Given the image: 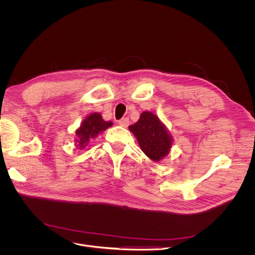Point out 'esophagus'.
<instances>
[{
    "mask_svg": "<svg viewBox=\"0 0 255 255\" xmlns=\"http://www.w3.org/2000/svg\"><path fill=\"white\" fill-rule=\"evenodd\" d=\"M118 125L120 126V127H123V128H127L128 126V118H122V119H120L119 121H118Z\"/></svg>",
    "mask_w": 255,
    "mask_h": 255,
    "instance_id": "1",
    "label": "esophagus"
}]
</instances>
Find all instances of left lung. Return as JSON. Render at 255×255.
Here are the masks:
<instances>
[{
  "label": "left lung",
  "instance_id": "8db88e82",
  "mask_svg": "<svg viewBox=\"0 0 255 255\" xmlns=\"http://www.w3.org/2000/svg\"><path fill=\"white\" fill-rule=\"evenodd\" d=\"M128 129L134 134L140 149L150 159L159 161L167 156L172 145V136L156 115L143 112L139 120Z\"/></svg>",
  "mask_w": 255,
  "mask_h": 255
}]
</instances>
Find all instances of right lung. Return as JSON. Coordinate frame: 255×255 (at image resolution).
Returning a JSON list of instances; mask_svg holds the SVG:
<instances>
[{
	"label": "right lung",
	"mask_w": 255,
	"mask_h": 255,
	"mask_svg": "<svg viewBox=\"0 0 255 255\" xmlns=\"http://www.w3.org/2000/svg\"><path fill=\"white\" fill-rule=\"evenodd\" d=\"M113 126L112 121H104L101 114L92 113L87 116L82 122L80 128L75 130L76 146L82 150L86 146L90 140L98 137L99 134H101L106 128H109Z\"/></svg>",
	"instance_id": "add662e5"
}]
</instances>
